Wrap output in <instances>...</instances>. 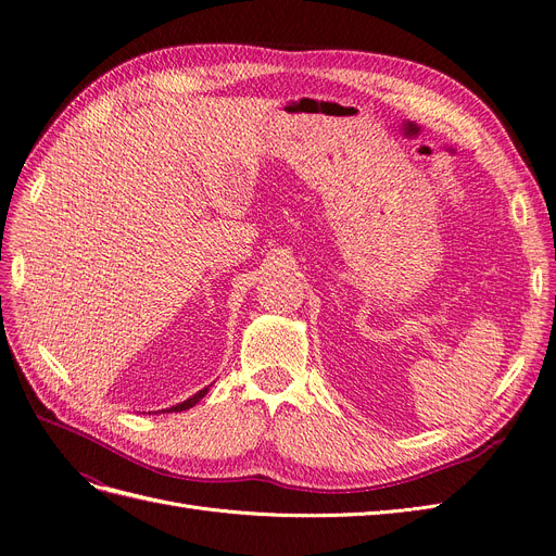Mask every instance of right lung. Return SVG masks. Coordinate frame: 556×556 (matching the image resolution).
<instances>
[{
	"instance_id": "add662e5",
	"label": "right lung",
	"mask_w": 556,
	"mask_h": 556,
	"mask_svg": "<svg viewBox=\"0 0 556 556\" xmlns=\"http://www.w3.org/2000/svg\"><path fill=\"white\" fill-rule=\"evenodd\" d=\"M208 389H211V384L208 387H203L201 389V392H197L194 396H190L188 401H182V403H178V405H172V407H167V409H164V413H182V409H190V407H194L205 394H208Z\"/></svg>"
}]
</instances>
